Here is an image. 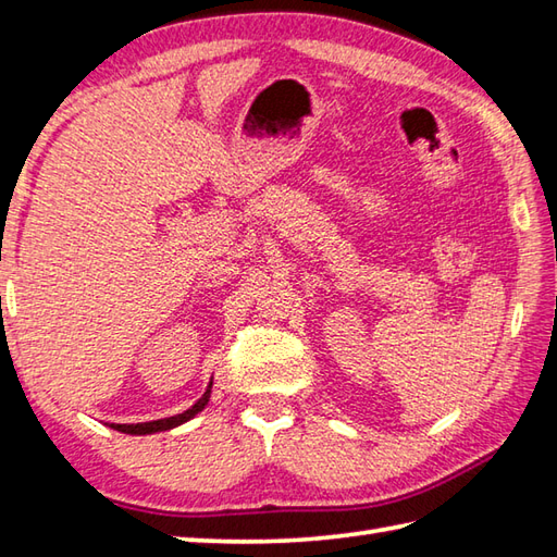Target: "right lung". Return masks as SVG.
Here are the masks:
<instances>
[{"instance_id": "obj_1", "label": "right lung", "mask_w": 557, "mask_h": 557, "mask_svg": "<svg viewBox=\"0 0 557 557\" xmlns=\"http://www.w3.org/2000/svg\"><path fill=\"white\" fill-rule=\"evenodd\" d=\"M210 393H212V377H210V383L206 385L203 395H200L191 407H186L180 413H172V417H162V419H152V421H136V423L108 421V425H110V429H114V431H122V433H128V435H148V433L170 431V429H176V425L186 423L188 419H194L198 411H203L206 405H208V399H210Z\"/></svg>"}]
</instances>
